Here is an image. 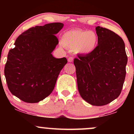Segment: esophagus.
I'll list each match as a JSON object with an SVG mask.
<instances>
[{
	"label": "esophagus",
	"instance_id": "obj_1",
	"mask_svg": "<svg viewBox=\"0 0 134 134\" xmlns=\"http://www.w3.org/2000/svg\"><path fill=\"white\" fill-rule=\"evenodd\" d=\"M73 60H74V58L72 57H70L68 58V62H72V61H73Z\"/></svg>",
	"mask_w": 134,
	"mask_h": 134
}]
</instances>
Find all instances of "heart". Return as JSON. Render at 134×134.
Returning <instances> with one entry per match:
<instances>
[{
    "label": "heart",
    "instance_id": "heart-1",
    "mask_svg": "<svg viewBox=\"0 0 134 134\" xmlns=\"http://www.w3.org/2000/svg\"><path fill=\"white\" fill-rule=\"evenodd\" d=\"M62 43L76 53L87 55L93 52L98 44V36L93 31L75 29L66 31L62 36Z\"/></svg>",
    "mask_w": 134,
    "mask_h": 134
}]
</instances>
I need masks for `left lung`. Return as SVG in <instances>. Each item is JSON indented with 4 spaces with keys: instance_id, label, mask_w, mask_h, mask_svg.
I'll return each instance as SVG.
<instances>
[{
    "instance_id": "8db88e82",
    "label": "left lung",
    "mask_w": 134,
    "mask_h": 134,
    "mask_svg": "<svg viewBox=\"0 0 134 134\" xmlns=\"http://www.w3.org/2000/svg\"><path fill=\"white\" fill-rule=\"evenodd\" d=\"M98 44L93 52L74 60L80 95L94 106L110 103L120 94L126 75L127 56L119 35L96 27Z\"/></svg>"
}]
</instances>
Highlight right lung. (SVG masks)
<instances>
[{
    "label": "right lung",
    "instance_id": "obj_1",
    "mask_svg": "<svg viewBox=\"0 0 134 134\" xmlns=\"http://www.w3.org/2000/svg\"><path fill=\"white\" fill-rule=\"evenodd\" d=\"M61 23L31 27L20 35L9 50L4 68L10 93L26 103H35L47 98L54 89L60 72L67 63L65 57H53L58 40L55 35Z\"/></svg>",
    "mask_w": 134,
    "mask_h": 134
}]
</instances>
